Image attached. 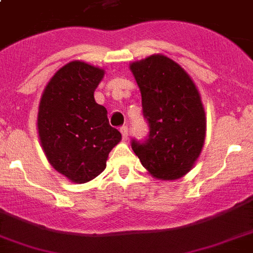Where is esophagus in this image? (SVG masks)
Wrapping results in <instances>:
<instances>
[{"mask_svg": "<svg viewBox=\"0 0 253 253\" xmlns=\"http://www.w3.org/2000/svg\"><path fill=\"white\" fill-rule=\"evenodd\" d=\"M119 130H121V134H122L123 139H127V136H128V130H127V127L122 126Z\"/></svg>", "mask_w": 253, "mask_h": 253, "instance_id": "34e87169", "label": "esophagus"}]
</instances>
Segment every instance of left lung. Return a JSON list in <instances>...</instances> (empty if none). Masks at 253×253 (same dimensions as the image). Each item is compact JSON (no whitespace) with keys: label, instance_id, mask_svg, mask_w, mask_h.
<instances>
[{"label":"left lung","instance_id":"left-lung-1","mask_svg":"<svg viewBox=\"0 0 253 253\" xmlns=\"http://www.w3.org/2000/svg\"><path fill=\"white\" fill-rule=\"evenodd\" d=\"M130 69L148 123L147 138L131 139V147L154 178H182L192 169L206 138L199 91L190 75L165 55H151Z\"/></svg>","mask_w":253,"mask_h":253}]
</instances>
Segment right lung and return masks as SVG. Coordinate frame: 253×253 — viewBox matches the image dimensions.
I'll return each mask as SVG.
<instances>
[{
	"label": "right lung",
	"mask_w": 253,
	"mask_h": 253,
	"mask_svg": "<svg viewBox=\"0 0 253 253\" xmlns=\"http://www.w3.org/2000/svg\"><path fill=\"white\" fill-rule=\"evenodd\" d=\"M103 70L80 61L61 67L46 84L38 111V132L47 161L75 183L91 180L106 169L109 152L122 139L110 126L107 110L94 91Z\"/></svg>",
	"instance_id": "1"
}]
</instances>
